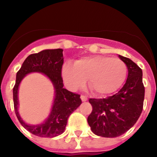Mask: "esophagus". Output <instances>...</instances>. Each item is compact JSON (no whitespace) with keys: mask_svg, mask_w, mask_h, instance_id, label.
<instances>
[{"mask_svg":"<svg viewBox=\"0 0 157 157\" xmlns=\"http://www.w3.org/2000/svg\"><path fill=\"white\" fill-rule=\"evenodd\" d=\"M80 98H81V100L83 101V102H85V101L87 100V97H86V96H84V95H81V96H80Z\"/></svg>","mask_w":157,"mask_h":157,"instance_id":"1","label":"esophagus"}]
</instances>
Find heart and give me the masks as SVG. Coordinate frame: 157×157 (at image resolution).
Returning <instances> with one entry per match:
<instances>
[{"mask_svg":"<svg viewBox=\"0 0 157 157\" xmlns=\"http://www.w3.org/2000/svg\"><path fill=\"white\" fill-rule=\"evenodd\" d=\"M128 68L119 58L104 55L86 57L74 63V66L65 64L62 68V77L70 90L82 87L88 79L90 88L99 96L116 91L125 80Z\"/></svg>","mask_w":157,"mask_h":157,"instance_id":"heart-1","label":"heart"}]
</instances>
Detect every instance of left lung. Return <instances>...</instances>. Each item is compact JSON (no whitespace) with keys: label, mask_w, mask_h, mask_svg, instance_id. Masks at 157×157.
Instances as JSON below:
<instances>
[{"label":"left lung","mask_w":157,"mask_h":157,"mask_svg":"<svg viewBox=\"0 0 157 157\" xmlns=\"http://www.w3.org/2000/svg\"><path fill=\"white\" fill-rule=\"evenodd\" d=\"M128 75L123 87L105 99H90L93 110L87 121L92 131L104 137H116L137 122L143 110L145 89L142 70L129 58L119 55Z\"/></svg>","instance_id":"left-lung-1"}]
</instances>
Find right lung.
<instances>
[{
	"mask_svg": "<svg viewBox=\"0 0 157 157\" xmlns=\"http://www.w3.org/2000/svg\"><path fill=\"white\" fill-rule=\"evenodd\" d=\"M63 50L47 49L29 55L17 73L16 83L13 89L14 111L20 124L33 134L41 137H54L62 134L65 130L67 119L82 101L80 95L64 89L61 70L64 63ZM42 72L51 80L56 90L55 100L52 112L47 121L37 126H29L20 118L18 113V88L20 82L27 73Z\"/></svg>",
	"mask_w": 157,
	"mask_h": 157,
	"instance_id": "right-lung-1",
	"label": "right lung"
}]
</instances>
